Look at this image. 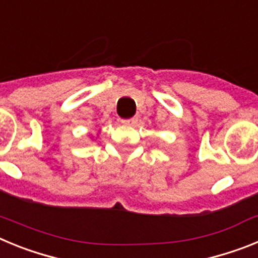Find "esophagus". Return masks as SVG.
Masks as SVG:
<instances>
[{
    "label": "esophagus",
    "instance_id": "1",
    "mask_svg": "<svg viewBox=\"0 0 258 258\" xmlns=\"http://www.w3.org/2000/svg\"><path fill=\"white\" fill-rule=\"evenodd\" d=\"M121 122L124 125H133L137 122V118L136 117H132V118H125V120H121Z\"/></svg>",
    "mask_w": 258,
    "mask_h": 258
}]
</instances>
